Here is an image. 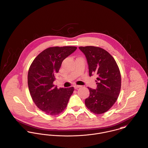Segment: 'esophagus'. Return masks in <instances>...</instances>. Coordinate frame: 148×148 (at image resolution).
<instances>
[{"mask_svg":"<svg viewBox=\"0 0 148 148\" xmlns=\"http://www.w3.org/2000/svg\"><path fill=\"white\" fill-rule=\"evenodd\" d=\"M81 85H74V88L75 89H78V88H80Z\"/></svg>","mask_w":148,"mask_h":148,"instance_id":"1","label":"esophagus"}]
</instances>
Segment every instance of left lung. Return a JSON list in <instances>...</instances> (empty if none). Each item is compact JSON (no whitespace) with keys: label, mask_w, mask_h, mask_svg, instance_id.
<instances>
[{"label":"left lung","mask_w":148,"mask_h":148,"mask_svg":"<svg viewBox=\"0 0 148 148\" xmlns=\"http://www.w3.org/2000/svg\"><path fill=\"white\" fill-rule=\"evenodd\" d=\"M85 55L91 76L95 73L97 88H88L90 95L85 103L91 112L101 114L115 103L121 88V76L114 58L105 50L94 46L79 47Z\"/></svg>","instance_id":"left-lung-1"}]
</instances>
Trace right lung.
Listing matches in <instances>:
<instances>
[{
	"label": "right lung",
	"mask_w": 148,
	"mask_h": 148,
	"mask_svg": "<svg viewBox=\"0 0 148 148\" xmlns=\"http://www.w3.org/2000/svg\"><path fill=\"white\" fill-rule=\"evenodd\" d=\"M76 49L74 46L49 47L34 59L29 68L30 94L36 106L47 114L56 115L63 112L73 93V87L58 89L53 82L62 62Z\"/></svg>",
	"instance_id": "1"
}]
</instances>
